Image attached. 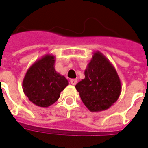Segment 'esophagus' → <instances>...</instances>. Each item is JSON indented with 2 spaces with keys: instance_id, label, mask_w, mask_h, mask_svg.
Returning <instances> with one entry per match:
<instances>
[{
  "instance_id": "esophagus-1",
  "label": "esophagus",
  "mask_w": 148,
  "mask_h": 148,
  "mask_svg": "<svg viewBox=\"0 0 148 148\" xmlns=\"http://www.w3.org/2000/svg\"><path fill=\"white\" fill-rule=\"evenodd\" d=\"M77 79H71V84L73 85H75L77 84Z\"/></svg>"
}]
</instances>
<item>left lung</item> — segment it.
<instances>
[{
    "instance_id": "1",
    "label": "left lung",
    "mask_w": 148,
    "mask_h": 148,
    "mask_svg": "<svg viewBox=\"0 0 148 148\" xmlns=\"http://www.w3.org/2000/svg\"><path fill=\"white\" fill-rule=\"evenodd\" d=\"M85 107L92 112L108 110L121 94V85L114 66L100 52H95L85 71V78L75 85Z\"/></svg>"
}]
</instances>
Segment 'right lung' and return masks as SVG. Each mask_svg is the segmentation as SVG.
Here are the masks:
<instances>
[{
	"label": "right lung",
	"instance_id": "right-lung-1",
	"mask_svg": "<svg viewBox=\"0 0 148 148\" xmlns=\"http://www.w3.org/2000/svg\"><path fill=\"white\" fill-rule=\"evenodd\" d=\"M56 59L45 55L29 66L23 81V92L29 101L40 108H48L60 98L68 81L55 69Z\"/></svg>",
	"mask_w": 148,
	"mask_h": 148
}]
</instances>
